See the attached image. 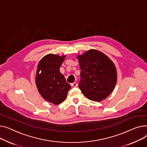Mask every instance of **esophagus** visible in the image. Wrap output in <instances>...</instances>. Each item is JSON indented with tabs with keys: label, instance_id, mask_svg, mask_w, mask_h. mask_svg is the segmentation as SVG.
<instances>
[{
	"label": "esophagus",
	"instance_id": "34e87169",
	"mask_svg": "<svg viewBox=\"0 0 147 147\" xmlns=\"http://www.w3.org/2000/svg\"><path fill=\"white\" fill-rule=\"evenodd\" d=\"M71 85H72V87H76L78 84H77L76 82H73V83L71 84Z\"/></svg>",
	"mask_w": 147,
	"mask_h": 147
}]
</instances>
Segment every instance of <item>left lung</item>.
<instances>
[{"label": "left lung", "instance_id": "8db88e82", "mask_svg": "<svg viewBox=\"0 0 147 147\" xmlns=\"http://www.w3.org/2000/svg\"><path fill=\"white\" fill-rule=\"evenodd\" d=\"M81 80L79 88L87 98L101 101L113 91L117 80L113 61L101 51L91 49L78 55Z\"/></svg>", "mask_w": 147, "mask_h": 147}]
</instances>
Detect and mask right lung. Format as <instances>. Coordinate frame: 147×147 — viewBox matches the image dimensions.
I'll return each mask as SVG.
<instances>
[{
  "label": "right lung",
  "instance_id": "obj_1",
  "mask_svg": "<svg viewBox=\"0 0 147 147\" xmlns=\"http://www.w3.org/2000/svg\"><path fill=\"white\" fill-rule=\"evenodd\" d=\"M65 57L66 55L48 54L40 60L37 65L35 80L38 92L46 101L55 105L65 100L71 88L70 84L66 82L60 72Z\"/></svg>",
  "mask_w": 147,
  "mask_h": 147
}]
</instances>
